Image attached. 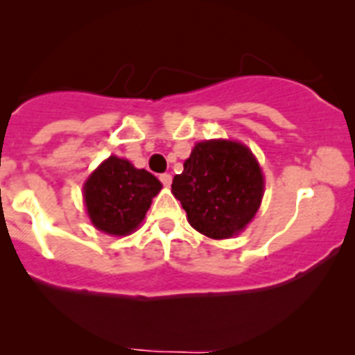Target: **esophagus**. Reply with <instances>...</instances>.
<instances>
[{"instance_id":"esophagus-1","label":"esophagus","mask_w":355,"mask_h":355,"mask_svg":"<svg viewBox=\"0 0 355 355\" xmlns=\"http://www.w3.org/2000/svg\"><path fill=\"white\" fill-rule=\"evenodd\" d=\"M159 181L163 183V187H171L172 175L171 174H162V175H159Z\"/></svg>"}]
</instances>
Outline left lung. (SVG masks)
Listing matches in <instances>:
<instances>
[{
    "label": "left lung",
    "instance_id": "obj_1",
    "mask_svg": "<svg viewBox=\"0 0 355 355\" xmlns=\"http://www.w3.org/2000/svg\"><path fill=\"white\" fill-rule=\"evenodd\" d=\"M174 175L172 193L200 234L224 240L245 229L258 213L265 180L258 159L234 140L197 142Z\"/></svg>",
    "mask_w": 355,
    "mask_h": 355
}]
</instances>
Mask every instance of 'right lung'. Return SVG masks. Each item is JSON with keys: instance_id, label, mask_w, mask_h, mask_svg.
<instances>
[{"instance_id": "add662e5", "label": "right lung", "mask_w": 355, "mask_h": 355, "mask_svg": "<svg viewBox=\"0 0 355 355\" xmlns=\"http://www.w3.org/2000/svg\"><path fill=\"white\" fill-rule=\"evenodd\" d=\"M162 183L146 168H135L124 158L110 156L83 184V199L94 227L126 236L142 224Z\"/></svg>"}]
</instances>
